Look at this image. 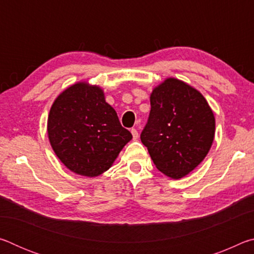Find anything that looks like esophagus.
Instances as JSON below:
<instances>
[{
    "instance_id": "1",
    "label": "esophagus",
    "mask_w": 254,
    "mask_h": 254,
    "mask_svg": "<svg viewBox=\"0 0 254 254\" xmlns=\"http://www.w3.org/2000/svg\"><path fill=\"white\" fill-rule=\"evenodd\" d=\"M131 133H132V136H133V139H137V137H139V132H137V130L136 128H131Z\"/></svg>"
}]
</instances>
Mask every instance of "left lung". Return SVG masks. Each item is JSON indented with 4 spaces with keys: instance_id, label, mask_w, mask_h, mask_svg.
I'll use <instances>...</instances> for the list:
<instances>
[{
    "instance_id": "obj_1",
    "label": "left lung",
    "mask_w": 254,
    "mask_h": 254,
    "mask_svg": "<svg viewBox=\"0 0 254 254\" xmlns=\"http://www.w3.org/2000/svg\"><path fill=\"white\" fill-rule=\"evenodd\" d=\"M150 104L141 141L161 173L182 178L204 160L212 147L213 112L198 91L176 78L154 88Z\"/></svg>"
}]
</instances>
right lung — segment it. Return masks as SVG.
<instances>
[{
  "label": "right lung",
  "instance_id": "right-lung-1",
  "mask_svg": "<svg viewBox=\"0 0 254 254\" xmlns=\"http://www.w3.org/2000/svg\"><path fill=\"white\" fill-rule=\"evenodd\" d=\"M55 153L74 173L96 177L112 166L132 139L100 87L78 83L56 98L48 117Z\"/></svg>",
  "mask_w": 254,
  "mask_h": 254
}]
</instances>
